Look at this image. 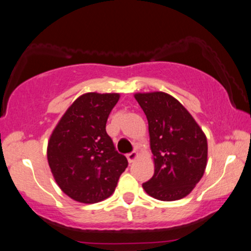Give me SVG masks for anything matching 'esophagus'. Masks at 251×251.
Returning <instances> with one entry per match:
<instances>
[{"instance_id":"1","label":"esophagus","mask_w":251,"mask_h":251,"mask_svg":"<svg viewBox=\"0 0 251 251\" xmlns=\"http://www.w3.org/2000/svg\"><path fill=\"white\" fill-rule=\"evenodd\" d=\"M126 157H127V160H128V162L130 164V162H133L134 160L136 159L137 157H139V153L135 152V151H133V152H130V153L127 154Z\"/></svg>"}]
</instances>
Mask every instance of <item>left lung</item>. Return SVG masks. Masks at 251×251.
Returning a JSON list of instances; mask_svg holds the SVG:
<instances>
[{
  "label": "left lung",
  "mask_w": 251,
  "mask_h": 251,
  "mask_svg": "<svg viewBox=\"0 0 251 251\" xmlns=\"http://www.w3.org/2000/svg\"><path fill=\"white\" fill-rule=\"evenodd\" d=\"M149 125L153 176L142 186L161 201L191 193L203 176L208 144L203 130L181 102L165 92L135 93Z\"/></svg>",
  "instance_id": "obj_1"
}]
</instances>
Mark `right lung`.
<instances>
[{"mask_svg": "<svg viewBox=\"0 0 251 251\" xmlns=\"http://www.w3.org/2000/svg\"><path fill=\"white\" fill-rule=\"evenodd\" d=\"M119 93L82 94L67 109L48 142V161L65 195L95 203L114 193L127 159L116 151L105 124Z\"/></svg>", "mask_w": 251, "mask_h": 251, "instance_id": "obj_1", "label": "right lung"}]
</instances>
